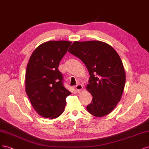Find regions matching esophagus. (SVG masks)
I'll use <instances>...</instances> for the list:
<instances>
[{"mask_svg": "<svg viewBox=\"0 0 149 149\" xmlns=\"http://www.w3.org/2000/svg\"><path fill=\"white\" fill-rule=\"evenodd\" d=\"M75 88L77 91V92H79V91L83 89V86H82V85H81V84H78V85H77L75 86Z\"/></svg>", "mask_w": 149, "mask_h": 149, "instance_id": "34e87169", "label": "esophagus"}]
</instances>
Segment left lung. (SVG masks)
<instances>
[{"mask_svg":"<svg viewBox=\"0 0 149 149\" xmlns=\"http://www.w3.org/2000/svg\"><path fill=\"white\" fill-rule=\"evenodd\" d=\"M68 51L84 62L90 75L87 89L93 98L88 111L96 117L106 116L121 100L125 85L119 56L111 46L100 41H74Z\"/></svg>","mask_w":149,"mask_h":149,"instance_id":"8db88e82","label":"left lung"}]
</instances>
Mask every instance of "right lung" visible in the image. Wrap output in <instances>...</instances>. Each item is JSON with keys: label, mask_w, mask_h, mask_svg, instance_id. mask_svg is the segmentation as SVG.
Returning <instances> with one entry per match:
<instances>
[{"label": "right lung", "mask_w": 149, "mask_h": 149, "mask_svg": "<svg viewBox=\"0 0 149 149\" xmlns=\"http://www.w3.org/2000/svg\"><path fill=\"white\" fill-rule=\"evenodd\" d=\"M72 42L50 41L33 51L26 71V93L33 107L45 118L59 117L65 107L66 97L71 92L63 84L58 70L59 62Z\"/></svg>", "instance_id": "right-lung-1"}]
</instances>
